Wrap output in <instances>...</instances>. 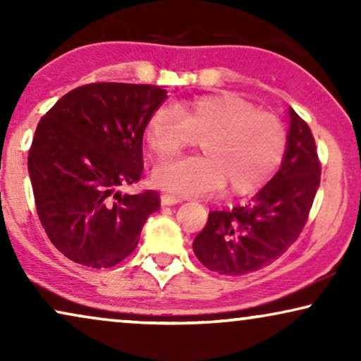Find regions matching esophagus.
Segmentation results:
<instances>
[{
  "label": "esophagus",
  "mask_w": 361,
  "mask_h": 361,
  "mask_svg": "<svg viewBox=\"0 0 361 361\" xmlns=\"http://www.w3.org/2000/svg\"><path fill=\"white\" fill-rule=\"evenodd\" d=\"M180 202V199H177V197H172V195H167V194H164L161 197V204L162 205H176V204H179Z\"/></svg>",
  "instance_id": "obj_1"
}]
</instances>
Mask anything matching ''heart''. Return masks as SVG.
<instances>
[{"label":"heart","instance_id":"heart-1","mask_svg":"<svg viewBox=\"0 0 361 361\" xmlns=\"http://www.w3.org/2000/svg\"><path fill=\"white\" fill-rule=\"evenodd\" d=\"M202 140L205 156L184 157L157 166L152 182L177 197L204 195L228 184L235 194L259 189L283 162L288 135L273 113L231 92L202 95L187 103H162L145 128L149 149L159 157L176 156Z\"/></svg>","mask_w":361,"mask_h":361}]
</instances>
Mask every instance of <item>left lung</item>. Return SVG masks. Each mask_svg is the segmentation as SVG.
<instances>
[{"mask_svg": "<svg viewBox=\"0 0 361 361\" xmlns=\"http://www.w3.org/2000/svg\"><path fill=\"white\" fill-rule=\"evenodd\" d=\"M286 154L273 179L248 204L209 214L192 248L205 268L225 276L253 273L278 259L299 238L320 184L310 128L288 110Z\"/></svg>", "mask_w": 361, "mask_h": 361, "instance_id": "8db88e82", "label": "left lung"}]
</instances>
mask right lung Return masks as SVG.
<instances>
[{
  "instance_id": "obj_1",
  "label": "right lung",
  "mask_w": 361,
  "mask_h": 361,
  "mask_svg": "<svg viewBox=\"0 0 361 361\" xmlns=\"http://www.w3.org/2000/svg\"><path fill=\"white\" fill-rule=\"evenodd\" d=\"M164 88L88 83L63 95L36 128L27 156L39 220L68 259L111 268L130 256L147 216L159 210L154 190L121 194L142 176V135Z\"/></svg>"
}]
</instances>
